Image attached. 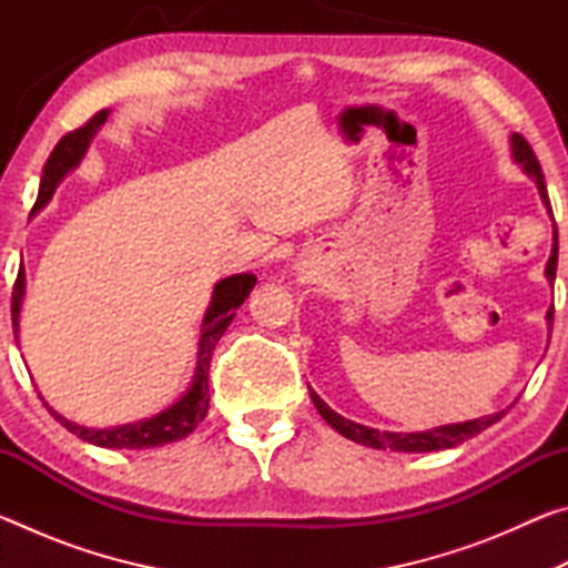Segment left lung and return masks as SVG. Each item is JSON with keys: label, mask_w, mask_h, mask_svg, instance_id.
Segmentation results:
<instances>
[{"label": "left lung", "mask_w": 568, "mask_h": 568, "mask_svg": "<svg viewBox=\"0 0 568 568\" xmlns=\"http://www.w3.org/2000/svg\"><path fill=\"white\" fill-rule=\"evenodd\" d=\"M511 158H514L516 165H521L526 175L536 182L538 195H541L544 205L551 215V203H549V192H546L541 165H538L531 145H528V142L518 132L511 134ZM556 261H559V235H556V225H554V247H551L549 263H546V281H549L551 285L556 281ZM546 321H549V333H551V328H554V305L549 307V313H546ZM307 390H311V398L315 403V408H318V413L325 418V423L338 430L341 436L351 438L361 446H371V448H381V450H403V454H426V450H444V448H454L458 444H464V440L474 438L476 434H480V430L494 426L496 420H501L506 416V410L516 403L514 400L506 410L491 413V416H484V418H474V420H464V423H448V426H438V428H430V430H416V434H393V430L368 428V426H361V423H355L351 418H343L341 413H335L328 406V403H325L311 386H307Z\"/></svg>", "instance_id": "left-lung-1"}]
</instances>
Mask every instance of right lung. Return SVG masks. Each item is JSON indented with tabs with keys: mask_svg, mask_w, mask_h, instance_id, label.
I'll use <instances>...</instances> for the list:
<instances>
[{
	"mask_svg": "<svg viewBox=\"0 0 568 568\" xmlns=\"http://www.w3.org/2000/svg\"><path fill=\"white\" fill-rule=\"evenodd\" d=\"M108 114L110 110L98 112L88 124H84V128L64 134V138L57 142V148L52 150V155L42 170L40 195H37L34 213L50 203L57 185L67 178V172H72L77 165H80L82 158L88 155L90 142L102 124L108 122ZM255 283L257 277L253 273H237L215 283L213 297H210V305L203 318V328H200L195 376L190 381V388L182 393L170 408L155 413L152 418L122 423V426H112V428L82 426V423L64 418L62 413H57L44 403L47 410H50L54 420H60L70 434L102 448H155V446H165V444H172V440L190 436L207 413V403H210L207 376H210V358H213L215 345L220 338H223L227 325L235 318V311L245 303V297L250 295V291H253ZM22 301H24V271L19 267L17 283L12 291V328H14L17 341H19V313H22Z\"/></svg>",
	"mask_w": 568,
	"mask_h": 568,
	"instance_id": "1",
	"label": "right lung"
}]
</instances>
